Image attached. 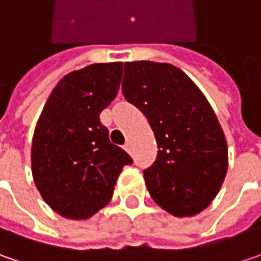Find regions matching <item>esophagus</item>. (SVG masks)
Returning a JSON list of instances; mask_svg holds the SVG:
<instances>
[{"label":"esophagus","instance_id":"1","mask_svg":"<svg viewBox=\"0 0 261 261\" xmlns=\"http://www.w3.org/2000/svg\"><path fill=\"white\" fill-rule=\"evenodd\" d=\"M124 149H125L128 153H131V143L130 142L125 143V144H124Z\"/></svg>","mask_w":261,"mask_h":261}]
</instances>
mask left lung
Here are the masks:
<instances>
[{
  "label": "left lung",
  "mask_w": 261,
  "mask_h": 261,
  "mask_svg": "<svg viewBox=\"0 0 261 261\" xmlns=\"http://www.w3.org/2000/svg\"><path fill=\"white\" fill-rule=\"evenodd\" d=\"M122 93L156 137V161L144 169L153 200L178 218L206 209L226 175L228 146L201 90L172 64L133 61L124 65Z\"/></svg>",
  "instance_id": "left-lung-1"
}]
</instances>
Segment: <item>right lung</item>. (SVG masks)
Here are the masks:
<instances>
[{
  "label": "right lung",
  "mask_w": 261,
  "mask_h": 261,
  "mask_svg": "<svg viewBox=\"0 0 261 261\" xmlns=\"http://www.w3.org/2000/svg\"><path fill=\"white\" fill-rule=\"evenodd\" d=\"M122 63L71 71L48 97L32 142V175L42 198L67 219H89L112 198L133 159L109 142L99 114L118 93Z\"/></svg>",
  "instance_id": "1"
}]
</instances>
